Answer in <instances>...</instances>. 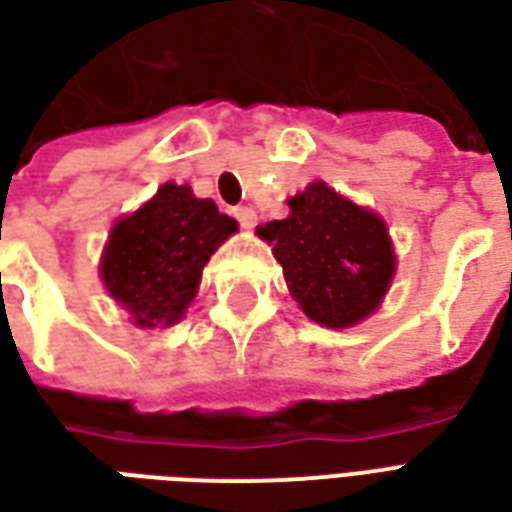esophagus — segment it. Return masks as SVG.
I'll return each mask as SVG.
<instances>
[{
	"mask_svg": "<svg viewBox=\"0 0 512 512\" xmlns=\"http://www.w3.org/2000/svg\"><path fill=\"white\" fill-rule=\"evenodd\" d=\"M235 219H238V224H241L244 230H252V227L257 224L255 208H249V205H241V208H235Z\"/></svg>",
	"mask_w": 512,
	"mask_h": 512,
	"instance_id": "34e87169",
	"label": "esophagus"
}]
</instances>
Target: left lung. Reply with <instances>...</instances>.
Returning <instances> with one entry per match:
<instances>
[{
	"instance_id": "obj_1",
	"label": "left lung",
	"mask_w": 512,
	"mask_h": 512,
	"mask_svg": "<svg viewBox=\"0 0 512 512\" xmlns=\"http://www.w3.org/2000/svg\"><path fill=\"white\" fill-rule=\"evenodd\" d=\"M274 246L293 299L321 326H354L384 299L395 255L376 213L312 183L290 200L288 219L257 227Z\"/></svg>"
}]
</instances>
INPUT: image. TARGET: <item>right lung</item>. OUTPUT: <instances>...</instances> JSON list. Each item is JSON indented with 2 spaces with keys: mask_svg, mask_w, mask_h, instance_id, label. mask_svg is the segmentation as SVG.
I'll return each mask as SVG.
<instances>
[{
  "mask_svg": "<svg viewBox=\"0 0 512 512\" xmlns=\"http://www.w3.org/2000/svg\"><path fill=\"white\" fill-rule=\"evenodd\" d=\"M235 230V219L219 213L213 200L164 183L109 235L101 260L106 290L134 315L136 326H169L194 299L205 263Z\"/></svg>",
  "mask_w": 512,
  "mask_h": 512,
  "instance_id": "obj_1",
  "label": "right lung"
}]
</instances>
